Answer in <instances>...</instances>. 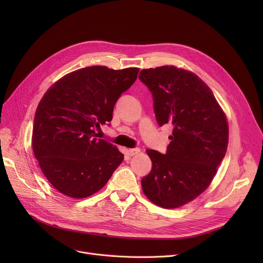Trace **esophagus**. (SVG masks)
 I'll return each mask as SVG.
<instances>
[{
	"mask_svg": "<svg viewBox=\"0 0 263 263\" xmlns=\"http://www.w3.org/2000/svg\"><path fill=\"white\" fill-rule=\"evenodd\" d=\"M140 151H141L140 148H133V149H129L128 153H129V155H130L131 157H133V156H135V155H139Z\"/></svg>",
	"mask_w": 263,
	"mask_h": 263,
	"instance_id": "34e87169",
	"label": "esophagus"
}]
</instances>
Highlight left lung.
<instances>
[{
  "mask_svg": "<svg viewBox=\"0 0 263 263\" xmlns=\"http://www.w3.org/2000/svg\"><path fill=\"white\" fill-rule=\"evenodd\" d=\"M140 80L153 92L158 123H172L166 154L147 149L153 171L142 179L146 197L176 209L206 190L224 159L229 129L210 87L195 73L175 66L143 69Z\"/></svg>",
  "mask_w": 263,
  "mask_h": 263,
  "instance_id": "obj_1",
  "label": "left lung"
}]
</instances>
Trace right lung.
Instances as JSON below:
<instances>
[{
  "label": "right lung",
  "instance_id": "1",
  "mask_svg": "<svg viewBox=\"0 0 263 263\" xmlns=\"http://www.w3.org/2000/svg\"><path fill=\"white\" fill-rule=\"evenodd\" d=\"M139 71L85 67L58 80L43 96L32 147L41 172L62 194L77 199L95 194L123 161L118 148L98 139L96 130L112 120L116 101Z\"/></svg>",
  "mask_w": 263,
  "mask_h": 263
}]
</instances>
